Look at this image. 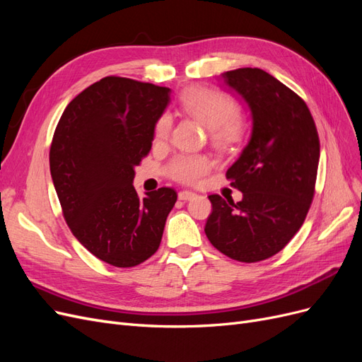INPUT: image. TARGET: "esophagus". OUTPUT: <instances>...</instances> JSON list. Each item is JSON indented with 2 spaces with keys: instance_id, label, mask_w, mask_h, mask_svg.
<instances>
[{
  "instance_id": "34e87169",
  "label": "esophagus",
  "mask_w": 362,
  "mask_h": 362,
  "mask_svg": "<svg viewBox=\"0 0 362 362\" xmlns=\"http://www.w3.org/2000/svg\"><path fill=\"white\" fill-rule=\"evenodd\" d=\"M196 194L194 192H190V190H182V192H180L178 193V199L180 201H190V199H193V198H196Z\"/></svg>"
}]
</instances>
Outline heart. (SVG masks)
<instances>
[{
    "label": "heart",
    "instance_id": "heart-1",
    "mask_svg": "<svg viewBox=\"0 0 362 362\" xmlns=\"http://www.w3.org/2000/svg\"><path fill=\"white\" fill-rule=\"evenodd\" d=\"M181 108L211 129L213 139L221 146L235 145L243 137V124L235 117L238 105L231 96L214 89H192L181 98ZM172 117L163 113L154 128L157 141L169 137ZM210 161L204 157L181 156L169 164V175L182 184L198 182L210 169Z\"/></svg>",
    "mask_w": 362,
    "mask_h": 362
}]
</instances>
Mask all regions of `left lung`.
<instances>
[{
    "mask_svg": "<svg viewBox=\"0 0 362 362\" xmlns=\"http://www.w3.org/2000/svg\"><path fill=\"white\" fill-rule=\"evenodd\" d=\"M222 80L249 105L252 133L226 172L243 199L208 196L213 211L205 234L223 255L257 262L278 254L300 229L314 198L320 141L310 108L275 76L240 68Z\"/></svg>",
    "mask_w": 362,
    "mask_h": 362,
    "instance_id": "8db88e82",
    "label": "left lung"
}]
</instances>
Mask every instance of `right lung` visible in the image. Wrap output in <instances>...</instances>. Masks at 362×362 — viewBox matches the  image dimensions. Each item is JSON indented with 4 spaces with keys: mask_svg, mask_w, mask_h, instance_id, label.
<instances>
[{
    "mask_svg": "<svg viewBox=\"0 0 362 362\" xmlns=\"http://www.w3.org/2000/svg\"><path fill=\"white\" fill-rule=\"evenodd\" d=\"M169 101L168 87L105 76L74 98L54 131L49 169L64 221L90 254L115 267L156 254L177 202L170 187L140 199L133 185Z\"/></svg>",
    "mask_w": 362,
    "mask_h": 362,
    "instance_id": "add662e5",
    "label": "right lung"
}]
</instances>
